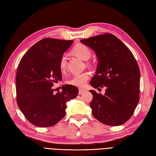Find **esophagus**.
Instances as JSON below:
<instances>
[{
  "instance_id": "esophagus-1",
  "label": "esophagus",
  "mask_w": 156,
  "mask_h": 156,
  "mask_svg": "<svg viewBox=\"0 0 156 156\" xmlns=\"http://www.w3.org/2000/svg\"><path fill=\"white\" fill-rule=\"evenodd\" d=\"M86 91V90H83V89H82V88H79V94L80 95H81V94H83V93H84Z\"/></svg>"
}]
</instances>
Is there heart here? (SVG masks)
<instances>
[{"label":"heart","instance_id":"heart-1","mask_svg":"<svg viewBox=\"0 0 156 156\" xmlns=\"http://www.w3.org/2000/svg\"><path fill=\"white\" fill-rule=\"evenodd\" d=\"M72 52L74 55L77 56L79 58L87 61L91 57V51L88 47L83 45V44L78 43L76 45L72 50ZM67 61L66 57L65 55H62L59 61V69L62 72H65L66 69ZM90 78V74L87 72L80 74H76L73 76L70 79L68 80L66 82L69 84L73 85L77 87H83L86 85L87 80Z\"/></svg>","mask_w":156,"mask_h":156}]
</instances>
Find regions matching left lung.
<instances>
[{
	"label": "left lung",
	"instance_id": "left-lung-1",
	"mask_svg": "<svg viewBox=\"0 0 156 156\" xmlns=\"http://www.w3.org/2000/svg\"><path fill=\"white\" fill-rule=\"evenodd\" d=\"M80 42L92 49L98 60L90 85L94 88L105 87L103 95L90 90L93 95L91 113L106 125H121L131 117L140 99L138 63L129 48L113 34L99 35Z\"/></svg>",
	"mask_w": 156,
	"mask_h": 156
}]
</instances>
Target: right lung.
<instances>
[{
    "label": "right lung",
    "mask_w": 156,
    "mask_h": 156,
    "mask_svg": "<svg viewBox=\"0 0 156 156\" xmlns=\"http://www.w3.org/2000/svg\"><path fill=\"white\" fill-rule=\"evenodd\" d=\"M74 41L45 38L27 51L16 74L17 103L28 121L39 127L56 125L65 116L66 103L77 97L76 87L66 84L55 94L53 82L61 81L59 61Z\"/></svg>",
    "instance_id": "add662e5"
}]
</instances>
